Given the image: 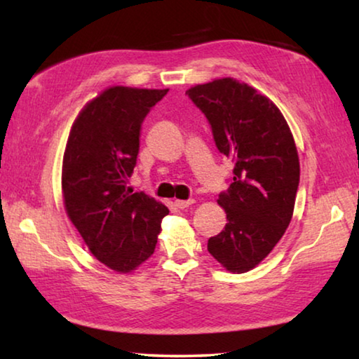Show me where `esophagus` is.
I'll return each mask as SVG.
<instances>
[{"instance_id": "esophagus-1", "label": "esophagus", "mask_w": 359, "mask_h": 359, "mask_svg": "<svg viewBox=\"0 0 359 359\" xmlns=\"http://www.w3.org/2000/svg\"><path fill=\"white\" fill-rule=\"evenodd\" d=\"M191 204H194V199H177V201H175V205H177L179 209H187V208H190Z\"/></svg>"}]
</instances>
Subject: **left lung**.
Here are the masks:
<instances>
[{
  "mask_svg": "<svg viewBox=\"0 0 359 359\" xmlns=\"http://www.w3.org/2000/svg\"><path fill=\"white\" fill-rule=\"evenodd\" d=\"M209 120L220 154L234 161L218 204L226 226L208 242L224 269L242 274L258 266L287 231L299 185V156L278 107L250 85L224 77L187 90Z\"/></svg>",
  "mask_w": 359,
  "mask_h": 359,
  "instance_id": "1",
  "label": "left lung"
}]
</instances>
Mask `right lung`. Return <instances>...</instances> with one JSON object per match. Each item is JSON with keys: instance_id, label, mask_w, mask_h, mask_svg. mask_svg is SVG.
Segmentation results:
<instances>
[{"instance_id": "add662e5", "label": "right lung", "mask_w": 359, "mask_h": 359, "mask_svg": "<svg viewBox=\"0 0 359 359\" xmlns=\"http://www.w3.org/2000/svg\"><path fill=\"white\" fill-rule=\"evenodd\" d=\"M165 90L109 87L85 104L71 126L63 156L62 190L69 220L88 250L120 274L155 252L165 204L128 184L145 115Z\"/></svg>"}]
</instances>
